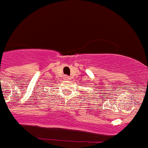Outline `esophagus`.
<instances>
[{"label":"esophagus","mask_w":148,"mask_h":148,"mask_svg":"<svg viewBox=\"0 0 148 148\" xmlns=\"http://www.w3.org/2000/svg\"><path fill=\"white\" fill-rule=\"evenodd\" d=\"M69 76H65L64 77V79H66V80H67V79H69Z\"/></svg>","instance_id":"obj_1"}]
</instances>
